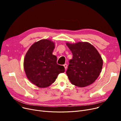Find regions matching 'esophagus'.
Instances as JSON below:
<instances>
[{"label":"esophagus","mask_w":121,"mask_h":121,"mask_svg":"<svg viewBox=\"0 0 121 121\" xmlns=\"http://www.w3.org/2000/svg\"><path fill=\"white\" fill-rule=\"evenodd\" d=\"M64 68H65V69H66L67 68V65L66 64H64Z\"/></svg>","instance_id":"34e87169"}]
</instances>
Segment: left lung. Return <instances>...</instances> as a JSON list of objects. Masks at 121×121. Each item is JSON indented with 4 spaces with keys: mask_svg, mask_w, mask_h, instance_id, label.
Segmentation results:
<instances>
[{
    "mask_svg": "<svg viewBox=\"0 0 121 121\" xmlns=\"http://www.w3.org/2000/svg\"><path fill=\"white\" fill-rule=\"evenodd\" d=\"M73 58L66 73L73 85L84 87L95 81L101 71L103 60L98 51L88 42L66 43Z\"/></svg>",
    "mask_w": 121,
    "mask_h": 121,
    "instance_id": "1",
    "label": "left lung"
}]
</instances>
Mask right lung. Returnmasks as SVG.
Returning a JSON list of instances; mask_svg holds the SVG:
<instances>
[{
  "label": "right lung",
  "mask_w": 121,
  "mask_h": 121,
  "mask_svg": "<svg viewBox=\"0 0 121 121\" xmlns=\"http://www.w3.org/2000/svg\"><path fill=\"white\" fill-rule=\"evenodd\" d=\"M55 43L43 39L34 43L24 57L23 67L28 80L39 88H46L54 83L64 67L57 64V57L52 54Z\"/></svg>",
  "instance_id": "obj_1"
}]
</instances>
